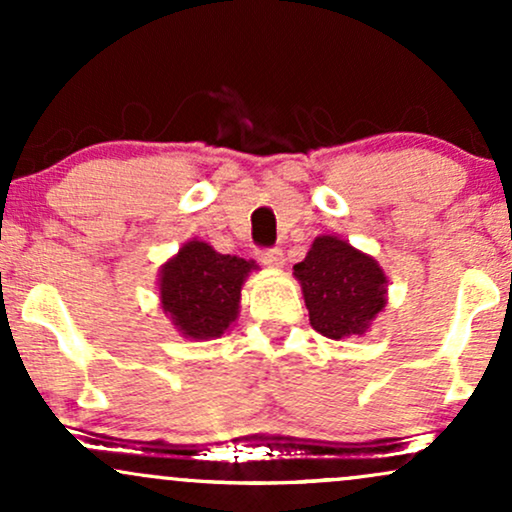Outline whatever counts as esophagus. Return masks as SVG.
<instances>
[{
	"mask_svg": "<svg viewBox=\"0 0 512 512\" xmlns=\"http://www.w3.org/2000/svg\"><path fill=\"white\" fill-rule=\"evenodd\" d=\"M257 260L267 264V267H281L284 264V252L279 248H260L257 250Z\"/></svg>",
	"mask_w": 512,
	"mask_h": 512,
	"instance_id": "34e87169",
	"label": "esophagus"
}]
</instances>
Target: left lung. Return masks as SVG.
<instances>
[{
  "label": "left lung",
  "mask_w": 512,
  "mask_h": 512,
  "mask_svg": "<svg viewBox=\"0 0 512 512\" xmlns=\"http://www.w3.org/2000/svg\"><path fill=\"white\" fill-rule=\"evenodd\" d=\"M301 281L310 325L322 337L363 334L385 308V274L373 257L334 236L315 238L303 262L293 267Z\"/></svg>",
  "instance_id": "1"
}]
</instances>
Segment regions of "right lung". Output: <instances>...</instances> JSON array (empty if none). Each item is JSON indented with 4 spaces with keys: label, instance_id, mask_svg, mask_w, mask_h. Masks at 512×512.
Listing matches in <instances>:
<instances>
[{
    "label": "right lung",
    "instance_id": "1",
    "mask_svg": "<svg viewBox=\"0 0 512 512\" xmlns=\"http://www.w3.org/2000/svg\"><path fill=\"white\" fill-rule=\"evenodd\" d=\"M250 269L252 262L243 257L221 255L202 240H192L161 269L163 310L185 337H221L236 320Z\"/></svg>",
    "mask_w": 512,
    "mask_h": 512
}]
</instances>
